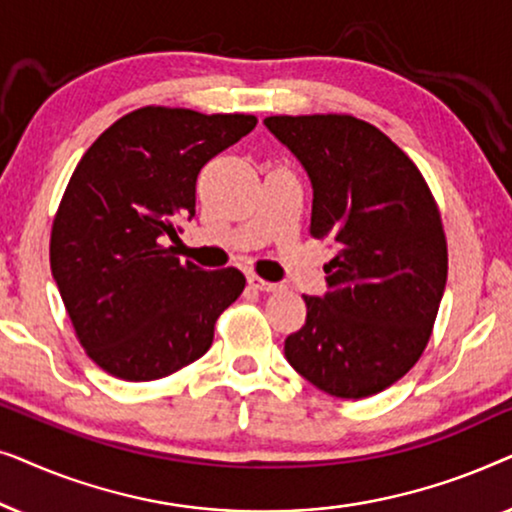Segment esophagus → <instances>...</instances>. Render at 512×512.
<instances>
[{
	"mask_svg": "<svg viewBox=\"0 0 512 512\" xmlns=\"http://www.w3.org/2000/svg\"><path fill=\"white\" fill-rule=\"evenodd\" d=\"M249 284L254 286V289L258 291H265V293H272V291H279V284L275 282H265V279H261L258 275H249Z\"/></svg>",
	"mask_w": 512,
	"mask_h": 512,
	"instance_id": "obj_1",
	"label": "esophagus"
}]
</instances>
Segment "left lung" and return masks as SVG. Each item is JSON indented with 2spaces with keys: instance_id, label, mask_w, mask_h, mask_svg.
Returning a JSON list of instances; mask_svg holds the SVG:
<instances>
[{
  "instance_id": "obj_1",
  "label": "left lung",
  "mask_w": 512,
  "mask_h": 512,
  "mask_svg": "<svg viewBox=\"0 0 512 512\" xmlns=\"http://www.w3.org/2000/svg\"><path fill=\"white\" fill-rule=\"evenodd\" d=\"M310 174V235L338 244L331 291L305 296L286 361L335 398L401 380L429 345L447 282V240L429 184L375 125L349 114L268 116Z\"/></svg>"
}]
</instances>
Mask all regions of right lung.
Listing matches in <instances>:
<instances>
[{
  "label": "right lung",
  "mask_w": 512,
  "mask_h": 512,
  "mask_svg": "<svg viewBox=\"0 0 512 512\" xmlns=\"http://www.w3.org/2000/svg\"><path fill=\"white\" fill-rule=\"evenodd\" d=\"M251 114L142 107L90 144L51 228V270L74 333L104 373L151 382L198 361L244 291L237 268L181 263L163 237L195 214L207 160L256 128Z\"/></svg>",
  "instance_id": "1"
}]
</instances>
